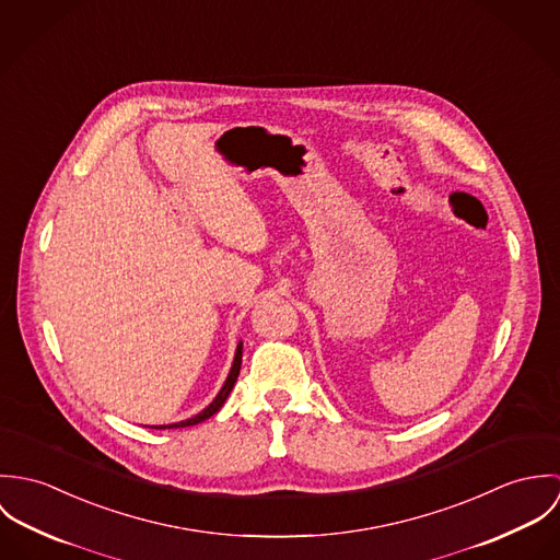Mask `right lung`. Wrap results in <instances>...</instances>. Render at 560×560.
<instances>
[{"mask_svg": "<svg viewBox=\"0 0 560 560\" xmlns=\"http://www.w3.org/2000/svg\"><path fill=\"white\" fill-rule=\"evenodd\" d=\"M241 353H243V342L237 345V351H235V360H233V366H231V373H229V377H226V382H224V386H222V390L218 393V397L211 400L198 416H194V418H187V420H180V422H174V424H161V427H153V429H178V427H191V424H198V422H202V420H207V418H211L215 411H220V407L224 405V400L229 399V395H231V390H233V386H235V382H237V377H240L241 371Z\"/></svg>", "mask_w": 560, "mask_h": 560, "instance_id": "right-lung-1", "label": "right lung"}]
</instances>
